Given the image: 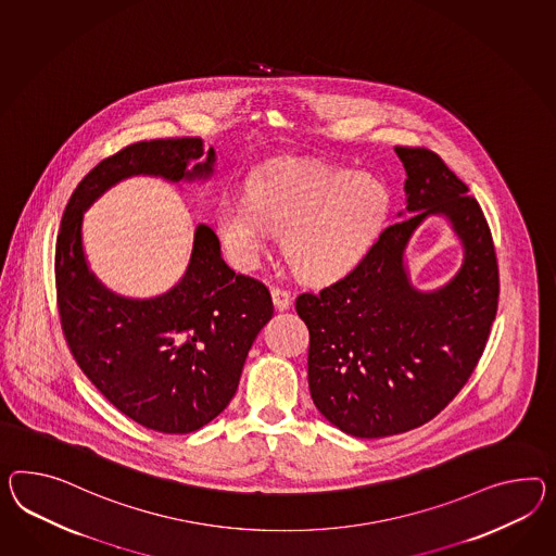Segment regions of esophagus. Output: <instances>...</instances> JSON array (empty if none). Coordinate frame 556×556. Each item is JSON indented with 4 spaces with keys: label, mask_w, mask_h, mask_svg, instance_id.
<instances>
[{
    "label": "esophagus",
    "mask_w": 556,
    "mask_h": 556,
    "mask_svg": "<svg viewBox=\"0 0 556 556\" xmlns=\"http://www.w3.org/2000/svg\"><path fill=\"white\" fill-rule=\"evenodd\" d=\"M271 300H274V306L278 311H288V306L292 304V294L285 290V288H271Z\"/></svg>",
    "instance_id": "1"
}]
</instances>
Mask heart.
I'll use <instances>...</instances> for the list:
<instances>
[{"label":"heart","instance_id":"b5f03b06","mask_svg":"<svg viewBox=\"0 0 556 556\" xmlns=\"http://www.w3.org/2000/svg\"><path fill=\"white\" fill-rule=\"evenodd\" d=\"M391 205V189L375 175L285 163L256 173L248 198L219 201L215 228L242 268L256 264L271 233L285 231V254L294 270L328 282L369 256Z\"/></svg>","mask_w":556,"mask_h":556}]
</instances>
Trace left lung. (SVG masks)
I'll list each match as a JSON object with an SVG mask.
<instances>
[{"label": "left lung", "instance_id": "8db88e82", "mask_svg": "<svg viewBox=\"0 0 556 556\" xmlns=\"http://www.w3.org/2000/svg\"><path fill=\"white\" fill-rule=\"evenodd\" d=\"M405 210L355 270L300 294L311 332L308 387L316 409L353 438L419 428L456 397L484 353L498 308V264L478 201L428 149L395 147ZM429 216H443L465 250L445 285L410 282L406 248Z\"/></svg>", "mask_w": 556, "mask_h": 556}]
</instances>
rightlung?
<instances>
[{"mask_svg": "<svg viewBox=\"0 0 556 556\" xmlns=\"http://www.w3.org/2000/svg\"><path fill=\"white\" fill-rule=\"evenodd\" d=\"M214 173L215 149L205 151L198 137L130 144L78 184L58 233V306L72 355L118 412L161 433L198 431L228 407L248 351L274 314L270 292L231 270L214 229L198 224L177 285L151 299L116 294L86 260L85 214L137 175L179 186Z\"/></svg>", "mask_w": 556, "mask_h": 556, "instance_id": "1", "label": "right lung"}]
</instances>
